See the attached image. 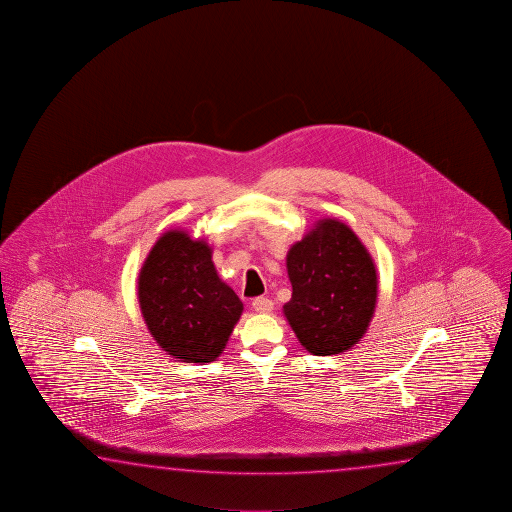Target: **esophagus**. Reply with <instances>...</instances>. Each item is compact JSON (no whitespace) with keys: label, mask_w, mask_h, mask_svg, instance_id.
<instances>
[{"label":"esophagus","mask_w":512,"mask_h":512,"mask_svg":"<svg viewBox=\"0 0 512 512\" xmlns=\"http://www.w3.org/2000/svg\"><path fill=\"white\" fill-rule=\"evenodd\" d=\"M252 308L258 313H270L274 308V303L270 301L269 297H256L252 301Z\"/></svg>","instance_id":"obj_1"}]
</instances>
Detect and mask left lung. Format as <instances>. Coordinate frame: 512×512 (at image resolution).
I'll return each instance as SVG.
<instances>
[{
	"label": "left lung",
	"instance_id": "1",
	"mask_svg": "<svg viewBox=\"0 0 512 512\" xmlns=\"http://www.w3.org/2000/svg\"><path fill=\"white\" fill-rule=\"evenodd\" d=\"M292 299L283 306L301 346L338 355L364 337L378 279L373 258L346 224L324 218L286 254Z\"/></svg>",
	"mask_w": 512,
	"mask_h": 512
}]
</instances>
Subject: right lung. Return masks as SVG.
<instances>
[{
  "mask_svg": "<svg viewBox=\"0 0 512 512\" xmlns=\"http://www.w3.org/2000/svg\"><path fill=\"white\" fill-rule=\"evenodd\" d=\"M138 295L150 335L186 364L213 362L243 312L233 288L218 278L211 247L184 231H168L148 252Z\"/></svg>",
  "mask_w": 512,
  "mask_h": 512,
  "instance_id": "obj_1",
  "label": "right lung"
}]
</instances>
